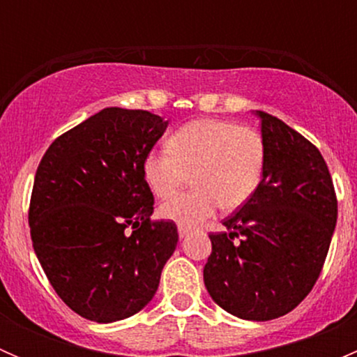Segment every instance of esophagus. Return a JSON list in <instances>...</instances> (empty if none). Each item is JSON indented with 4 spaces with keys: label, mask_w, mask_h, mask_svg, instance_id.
<instances>
[{
    "label": "esophagus",
    "mask_w": 357,
    "mask_h": 357,
    "mask_svg": "<svg viewBox=\"0 0 357 357\" xmlns=\"http://www.w3.org/2000/svg\"><path fill=\"white\" fill-rule=\"evenodd\" d=\"M190 231H192V228H188V226H178V233L181 238H185Z\"/></svg>",
    "instance_id": "1"
}]
</instances>
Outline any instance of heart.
<instances>
[{"mask_svg": "<svg viewBox=\"0 0 357 357\" xmlns=\"http://www.w3.org/2000/svg\"><path fill=\"white\" fill-rule=\"evenodd\" d=\"M264 142L255 129L204 119L179 128L167 152H150L143 176L157 199H172L193 179L192 193L160 207L162 218L179 226H199L219 207L238 208L248 202L264 171Z\"/></svg>", "mask_w": 357, "mask_h": 357, "instance_id": "obj_1", "label": "heart"}]
</instances>
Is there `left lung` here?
<instances>
[{"instance_id":"obj_1","label":"left lung","mask_w":357,"mask_h":357,"mask_svg":"<svg viewBox=\"0 0 357 357\" xmlns=\"http://www.w3.org/2000/svg\"><path fill=\"white\" fill-rule=\"evenodd\" d=\"M255 115L266 152L262 179L222 221L225 231L208 235L204 283L229 314L269 321L314 287L337 225V197L319 150L278 117Z\"/></svg>"}]
</instances>
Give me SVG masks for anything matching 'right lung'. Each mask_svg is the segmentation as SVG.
<instances>
[{"label": "right lung", "instance_id": "add662e5", "mask_svg": "<svg viewBox=\"0 0 357 357\" xmlns=\"http://www.w3.org/2000/svg\"><path fill=\"white\" fill-rule=\"evenodd\" d=\"M167 124L146 110L109 107L59 136L39 162L32 247L59 297L82 318L112 323L142 311L176 250L174 222L150 219L143 176Z\"/></svg>", "mask_w": 357, "mask_h": 357}]
</instances>
